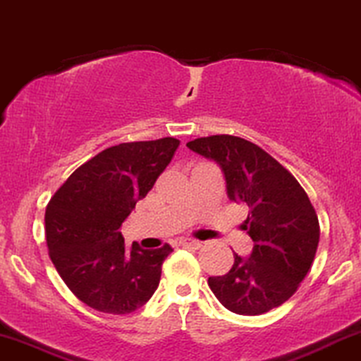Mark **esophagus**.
I'll list each match as a JSON object with an SVG mask.
<instances>
[{
  "label": "esophagus",
  "instance_id": "obj_1",
  "mask_svg": "<svg viewBox=\"0 0 361 361\" xmlns=\"http://www.w3.org/2000/svg\"><path fill=\"white\" fill-rule=\"evenodd\" d=\"M180 245L190 247V249H200V247H202V242L193 240V238H183V240H180Z\"/></svg>",
  "mask_w": 361,
  "mask_h": 361
}]
</instances>
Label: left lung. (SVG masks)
<instances>
[{"label": "left lung", "mask_w": 361, "mask_h": 361, "mask_svg": "<svg viewBox=\"0 0 361 361\" xmlns=\"http://www.w3.org/2000/svg\"><path fill=\"white\" fill-rule=\"evenodd\" d=\"M222 168L227 195L249 208L244 222L250 257L233 254L232 269L208 277V286L228 311L257 316L296 293L312 266L319 222L302 186L262 147L247 139L216 134L186 142Z\"/></svg>", "instance_id": "obj_1"}]
</instances>
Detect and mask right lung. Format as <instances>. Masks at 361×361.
I'll return each instance as SVG.
<instances>
[{"mask_svg":"<svg viewBox=\"0 0 361 361\" xmlns=\"http://www.w3.org/2000/svg\"><path fill=\"white\" fill-rule=\"evenodd\" d=\"M180 141L123 142L82 164L45 210L51 262L67 288L95 311L128 314L145 306L171 247L126 249L121 225L164 171Z\"/></svg>","mask_w":361,"mask_h":361,"instance_id":"right-lung-1","label":"right lung"}]
</instances>
